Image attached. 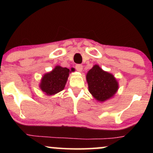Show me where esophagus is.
I'll list each match as a JSON object with an SVG mask.
<instances>
[{
    "label": "esophagus",
    "mask_w": 153,
    "mask_h": 153,
    "mask_svg": "<svg viewBox=\"0 0 153 153\" xmlns=\"http://www.w3.org/2000/svg\"><path fill=\"white\" fill-rule=\"evenodd\" d=\"M75 68H76V70L78 71V72H81L83 70V65H76V66H75Z\"/></svg>",
    "instance_id": "34e87169"
}]
</instances>
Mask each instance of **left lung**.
I'll return each mask as SVG.
<instances>
[{"instance_id": "1", "label": "left lung", "mask_w": 153, "mask_h": 153, "mask_svg": "<svg viewBox=\"0 0 153 153\" xmlns=\"http://www.w3.org/2000/svg\"><path fill=\"white\" fill-rule=\"evenodd\" d=\"M86 79L90 93L98 101L109 99L118 91V83L114 76L104 72L97 65L89 70Z\"/></svg>"}]
</instances>
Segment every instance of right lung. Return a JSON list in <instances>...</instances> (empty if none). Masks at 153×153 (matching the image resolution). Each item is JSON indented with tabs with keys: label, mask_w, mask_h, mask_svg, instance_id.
<instances>
[{
	"label": "right lung",
	"mask_w": 153,
	"mask_h": 153,
	"mask_svg": "<svg viewBox=\"0 0 153 153\" xmlns=\"http://www.w3.org/2000/svg\"><path fill=\"white\" fill-rule=\"evenodd\" d=\"M69 73V69L56 66L51 72L43 76L39 85L42 91L49 95L62 91L68 80Z\"/></svg>",
	"instance_id": "right-lung-1"
}]
</instances>
